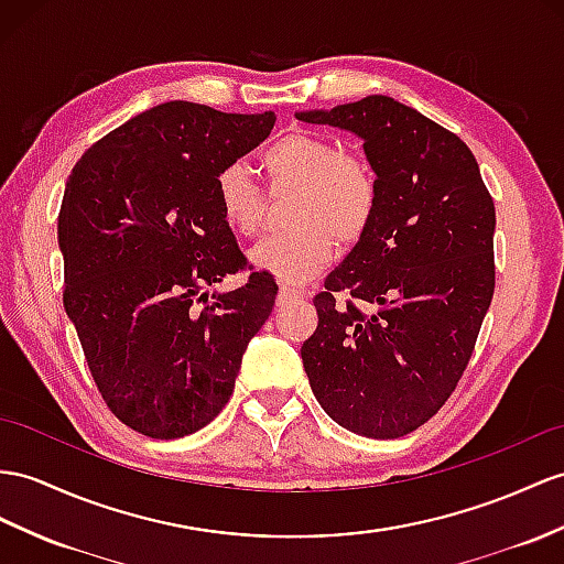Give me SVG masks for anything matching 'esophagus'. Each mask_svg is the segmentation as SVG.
<instances>
[{"instance_id": "esophagus-1", "label": "esophagus", "mask_w": 564, "mask_h": 564, "mask_svg": "<svg viewBox=\"0 0 564 564\" xmlns=\"http://www.w3.org/2000/svg\"><path fill=\"white\" fill-rule=\"evenodd\" d=\"M304 296V290H296V286H290V284H280V292H278V304H286V301L292 299H301Z\"/></svg>"}]
</instances>
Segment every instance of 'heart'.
Listing matches in <instances>:
<instances>
[{"label": "heart", "instance_id": "heart-1", "mask_svg": "<svg viewBox=\"0 0 564 564\" xmlns=\"http://www.w3.org/2000/svg\"><path fill=\"white\" fill-rule=\"evenodd\" d=\"M270 196L292 194V229L260 241L251 263L286 282H306L333 260V246L351 249L378 213V176L368 160L308 133H286L258 155ZM215 200L225 225L256 237L265 219V196L239 162L215 176Z\"/></svg>", "mask_w": 564, "mask_h": 564}]
</instances>
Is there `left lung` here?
<instances>
[{
  "instance_id": "8db88e82",
  "label": "left lung",
  "mask_w": 564,
  "mask_h": 564,
  "mask_svg": "<svg viewBox=\"0 0 564 564\" xmlns=\"http://www.w3.org/2000/svg\"><path fill=\"white\" fill-rule=\"evenodd\" d=\"M296 119L359 135L380 191L373 225L313 299L311 390L347 431L402 437L441 411L471 359L496 292V205L469 145L388 95Z\"/></svg>"
}]
</instances>
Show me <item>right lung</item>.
<instances>
[{"mask_svg":"<svg viewBox=\"0 0 564 564\" xmlns=\"http://www.w3.org/2000/svg\"><path fill=\"white\" fill-rule=\"evenodd\" d=\"M272 127V112L164 102L90 145L66 182V315L109 411L155 441L196 433L225 409L274 306L268 272L208 296L227 274L253 270L219 215L215 176Z\"/></svg>","mask_w":564,"mask_h":564,"instance_id":"add662e5","label":"right lung"}]
</instances>
